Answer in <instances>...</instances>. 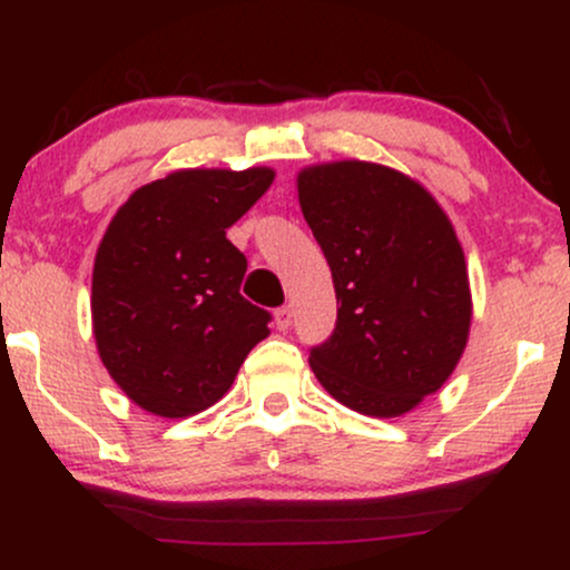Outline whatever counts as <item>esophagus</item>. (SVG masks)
<instances>
[{"label": "esophagus", "mask_w": 570, "mask_h": 570, "mask_svg": "<svg viewBox=\"0 0 570 570\" xmlns=\"http://www.w3.org/2000/svg\"><path fill=\"white\" fill-rule=\"evenodd\" d=\"M292 316H294L292 305L278 307V311H276V326H278V330H289V326H292Z\"/></svg>", "instance_id": "esophagus-1"}]
</instances>
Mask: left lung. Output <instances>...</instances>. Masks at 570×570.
Wrapping results in <instances>:
<instances>
[{
  "label": "left lung",
  "instance_id": "left-lung-1",
  "mask_svg": "<svg viewBox=\"0 0 570 570\" xmlns=\"http://www.w3.org/2000/svg\"><path fill=\"white\" fill-rule=\"evenodd\" d=\"M297 198L337 297L335 332L307 358L313 375L362 415L415 410L469 343L472 289L453 222L421 181L367 160L303 168Z\"/></svg>",
  "mask_w": 570,
  "mask_h": 570
}]
</instances>
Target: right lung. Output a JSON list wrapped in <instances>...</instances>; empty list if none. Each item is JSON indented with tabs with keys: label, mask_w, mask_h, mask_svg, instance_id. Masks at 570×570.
I'll return each instance as SVG.
<instances>
[{
	"label": "right lung",
	"mask_w": 570,
	"mask_h": 570,
	"mask_svg": "<svg viewBox=\"0 0 570 570\" xmlns=\"http://www.w3.org/2000/svg\"><path fill=\"white\" fill-rule=\"evenodd\" d=\"M273 179L265 166L181 168L136 189L109 222L94 263V337L104 367L141 410H208L271 335V313L240 297L246 257L227 227Z\"/></svg>",
	"instance_id": "add662e5"
}]
</instances>
